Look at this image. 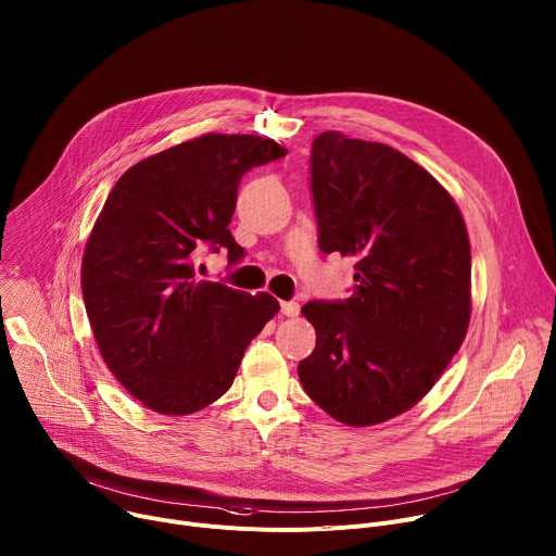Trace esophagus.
<instances>
[{"instance_id":"1","label":"esophagus","mask_w":556,"mask_h":556,"mask_svg":"<svg viewBox=\"0 0 556 556\" xmlns=\"http://www.w3.org/2000/svg\"><path fill=\"white\" fill-rule=\"evenodd\" d=\"M282 314L287 318H295L300 314V304L298 302H282Z\"/></svg>"}]
</instances>
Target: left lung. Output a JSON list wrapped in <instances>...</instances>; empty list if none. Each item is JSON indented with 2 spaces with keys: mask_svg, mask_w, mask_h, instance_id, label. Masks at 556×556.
Returning <instances> with one entry per match:
<instances>
[{
  "mask_svg": "<svg viewBox=\"0 0 556 556\" xmlns=\"http://www.w3.org/2000/svg\"><path fill=\"white\" fill-rule=\"evenodd\" d=\"M318 244L355 258L353 295L306 302L298 376L325 413L374 426L413 408L470 323V240L442 182L391 146L323 132L312 150Z\"/></svg>",
  "mask_w": 556,
  "mask_h": 556,
  "instance_id": "8db88e82",
  "label": "left lung"
}]
</instances>
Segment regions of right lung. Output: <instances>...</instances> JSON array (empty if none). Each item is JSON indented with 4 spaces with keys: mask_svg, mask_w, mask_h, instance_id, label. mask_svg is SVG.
I'll use <instances>...</instances> for the list:
<instances>
[{
    "mask_svg": "<svg viewBox=\"0 0 556 556\" xmlns=\"http://www.w3.org/2000/svg\"><path fill=\"white\" fill-rule=\"evenodd\" d=\"M287 150L256 135H203L123 174L81 263L86 314L112 376L161 415H190L233 382L244 349L280 312L269 293L199 280L201 247H242L229 231L247 169Z\"/></svg>",
    "mask_w": 556,
    "mask_h": 556,
    "instance_id": "1",
    "label": "right lung"
}]
</instances>
